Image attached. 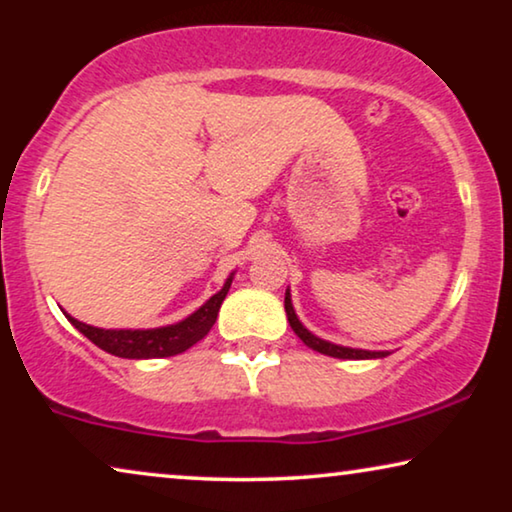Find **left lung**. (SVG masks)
Segmentation results:
<instances>
[{
    "mask_svg": "<svg viewBox=\"0 0 512 512\" xmlns=\"http://www.w3.org/2000/svg\"><path fill=\"white\" fill-rule=\"evenodd\" d=\"M284 310H286V317H289V324L293 328V333H296L307 347H312L314 352L326 354V356H335V359H380V356H387V352H366V349H349V347L331 345V342H326V340L317 338V335H312L303 324H300L296 312H293L289 291H286V298H284Z\"/></svg>",
    "mask_w": 512,
    "mask_h": 512,
    "instance_id": "1",
    "label": "left lung"
}]
</instances>
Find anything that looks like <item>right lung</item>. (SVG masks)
<instances>
[{
  "label": "right lung",
  "instance_id": "1",
  "mask_svg": "<svg viewBox=\"0 0 512 512\" xmlns=\"http://www.w3.org/2000/svg\"><path fill=\"white\" fill-rule=\"evenodd\" d=\"M230 282H233V277L198 312H193L191 317H186L174 326L151 328V331H104V328L81 324V321L69 317V314L67 319L72 321L76 331H81L104 352L121 356V359H163V356L186 352L188 347H193L195 342L205 338L209 328L214 326L216 317H219V307L230 289Z\"/></svg>",
  "mask_w": 512,
  "mask_h": 512
}]
</instances>
